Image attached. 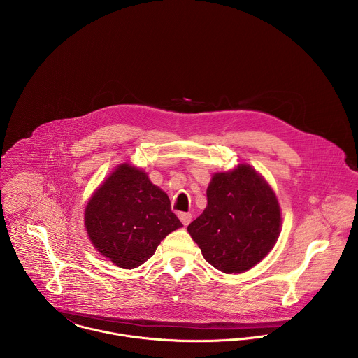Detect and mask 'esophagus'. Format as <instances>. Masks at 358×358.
Here are the masks:
<instances>
[{"instance_id":"esophagus-1","label":"esophagus","mask_w":358,"mask_h":358,"mask_svg":"<svg viewBox=\"0 0 358 358\" xmlns=\"http://www.w3.org/2000/svg\"><path fill=\"white\" fill-rule=\"evenodd\" d=\"M192 213H189V212H180L179 213V219H180V222L185 224V226H187L190 222H192Z\"/></svg>"}]
</instances>
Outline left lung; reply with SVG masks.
<instances>
[{"mask_svg":"<svg viewBox=\"0 0 358 358\" xmlns=\"http://www.w3.org/2000/svg\"><path fill=\"white\" fill-rule=\"evenodd\" d=\"M206 201L187 231L209 264L226 274L244 273L271 251L280 236V205L251 165L215 173Z\"/></svg>","mask_w":358,"mask_h":358,"instance_id":"1","label":"left lung"}]
</instances>
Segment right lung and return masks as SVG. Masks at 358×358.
Segmentation results:
<instances>
[{
  "label": "right lung",
  "mask_w": 358,
  "mask_h": 358,
  "mask_svg": "<svg viewBox=\"0 0 358 358\" xmlns=\"http://www.w3.org/2000/svg\"><path fill=\"white\" fill-rule=\"evenodd\" d=\"M84 219L94 247L121 268L143 264L161 240L183 226L166 193L128 164L118 165L94 193Z\"/></svg>",
  "instance_id": "add662e5"
}]
</instances>
